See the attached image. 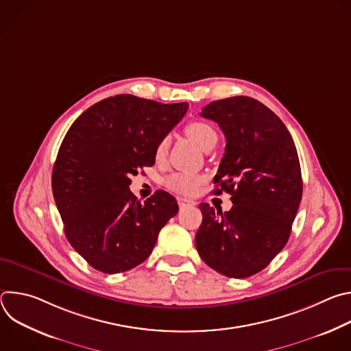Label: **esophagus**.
Returning a JSON list of instances; mask_svg holds the SVG:
<instances>
[{
    "instance_id": "esophagus-1",
    "label": "esophagus",
    "mask_w": 351,
    "mask_h": 351,
    "mask_svg": "<svg viewBox=\"0 0 351 351\" xmlns=\"http://www.w3.org/2000/svg\"><path fill=\"white\" fill-rule=\"evenodd\" d=\"M178 204L180 208H184V207L195 206V202H193V199H189V198H184V197H178Z\"/></svg>"
}]
</instances>
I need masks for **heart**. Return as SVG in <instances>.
<instances>
[{
	"label": "heart",
	"mask_w": 351,
	"mask_h": 351,
	"mask_svg": "<svg viewBox=\"0 0 351 351\" xmlns=\"http://www.w3.org/2000/svg\"><path fill=\"white\" fill-rule=\"evenodd\" d=\"M184 133L199 148L206 149V152L211 147H214V144L217 143V138H218L215 129L204 121L190 122L189 125H186ZM167 152H168V138H162V140H160V143L156 147V158L158 161L164 160ZM202 183H203L202 176H195V175L183 173V172L173 173L165 180V186L169 190H172L175 193H180V194H187V195L194 194Z\"/></svg>",
	"instance_id": "obj_1"
}]
</instances>
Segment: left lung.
<instances>
[{
    "label": "left lung",
    "instance_id": "left-lung-1",
    "mask_svg": "<svg viewBox=\"0 0 351 351\" xmlns=\"http://www.w3.org/2000/svg\"><path fill=\"white\" fill-rule=\"evenodd\" d=\"M203 118L219 125L225 154L214 193L226 191V213L202 203L195 248L203 261L229 278L263 271L286 245L303 195L294 141L285 123L263 103L245 95L206 106Z\"/></svg>",
    "mask_w": 351,
    "mask_h": 351
}]
</instances>
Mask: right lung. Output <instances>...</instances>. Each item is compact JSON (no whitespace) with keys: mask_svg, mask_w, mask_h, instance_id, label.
<instances>
[{"mask_svg":"<svg viewBox=\"0 0 351 351\" xmlns=\"http://www.w3.org/2000/svg\"><path fill=\"white\" fill-rule=\"evenodd\" d=\"M187 107L119 94L87 108L69 128L53 168V193L66 239L94 269L137 267L178 214L169 193L157 190L140 203L129 186L132 175L154 165L157 144Z\"/></svg>","mask_w":351,"mask_h":351,"instance_id":"obj_1","label":"right lung"}]
</instances>
